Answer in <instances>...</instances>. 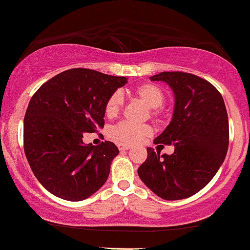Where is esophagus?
Instances as JSON below:
<instances>
[{
  "instance_id": "obj_1",
  "label": "esophagus",
  "mask_w": 250,
  "mask_h": 250,
  "mask_svg": "<svg viewBox=\"0 0 250 250\" xmlns=\"http://www.w3.org/2000/svg\"><path fill=\"white\" fill-rule=\"evenodd\" d=\"M117 147H119V149L121 151H125V150H128V149H130V146L125 145V143H119V145H117Z\"/></svg>"
}]
</instances>
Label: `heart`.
Wrapping results in <instances>:
<instances>
[{
  "instance_id": "obj_1",
  "label": "heart",
  "mask_w": 250,
  "mask_h": 250,
  "mask_svg": "<svg viewBox=\"0 0 250 250\" xmlns=\"http://www.w3.org/2000/svg\"><path fill=\"white\" fill-rule=\"evenodd\" d=\"M134 95L143 104L150 108V115L160 119L163 115L162 104L166 100V94L161 87L155 83L146 82L134 89ZM123 107V96L120 91H115L109 96L104 105V113L109 119H114L121 113ZM153 129L148 125H133L129 122H121L110 130L114 140L125 143H137L146 137L150 136Z\"/></svg>"
}]
</instances>
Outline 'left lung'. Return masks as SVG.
I'll return each mask as SVG.
<instances>
[{
	"instance_id": "8db88e82",
	"label": "left lung",
	"mask_w": 250,
	"mask_h": 250,
	"mask_svg": "<svg viewBox=\"0 0 250 250\" xmlns=\"http://www.w3.org/2000/svg\"><path fill=\"white\" fill-rule=\"evenodd\" d=\"M151 81L168 83L174 91L173 119L154 140L157 147L173 145L171 155L147 148L137 174L163 200L190 197L210 182L227 155L229 125L220 91L210 82L183 71H162Z\"/></svg>"
}]
</instances>
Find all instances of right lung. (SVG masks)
<instances>
[{
  "label": "right lung",
  "mask_w": 250,
  "mask_h": 250,
  "mask_svg": "<svg viewBox=\"0 0 250 250\" xmlns=\"http://www.w3.org/2000/svg\"><path fill=\"white\" fill-rule=\"evenodd\" d=\"M125 83L127 77L74 68L57 74L31 97L23 123L24 153L49 193L82 201L104 185L119 149L110 141L84 145L83 134L103 128L105 102Z\"/></svg>",
  "instance_id": "right-lung-1"
}]
</instances>
